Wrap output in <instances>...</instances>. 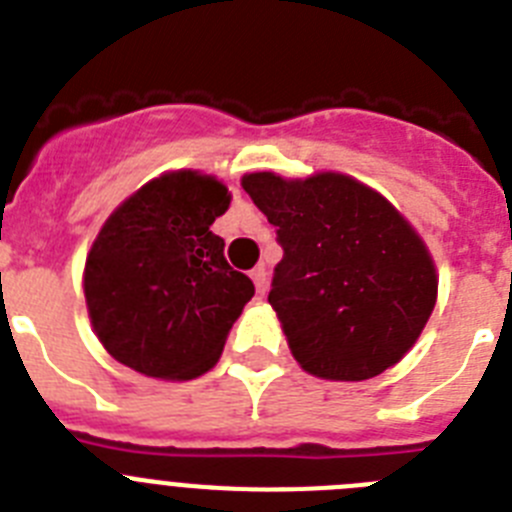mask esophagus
Instances as JSON below:
<instances>
[{
    "label": "esophagus",
    "instance_id": "1",
    "mask_svg": "<svg viewBox=\"0 0 512 512\" xmlns=\"http://www.w3.org/2000/svg\"><path fill=\"white\" fill-rule=\"evenodd\" d=\"M251 279H253V284H256V292L264 297V292H266V269L264 266H256V269L251 271Z\"/></svg>",
    "mask_w": 512,
    "mask_h": 512
}]
</instances>
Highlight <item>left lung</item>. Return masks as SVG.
<instances>
[{"label":"left lung","instance_id":"left-lung-1","mask_svg":"<svg viewBox=\"0 0 512 512\" xmlns=\"http://www.w3.org/2000/svg\"><path fill=\"white\" fill-rule=\"evenodd\" d=\"M243 189L284 259L269 305L307 374L361 382L408 354L438 297L433 256L400 210L341 171L284 179L256 171Z\"/></svg>","mask_w":512,"mask_h":512}]
</instances>
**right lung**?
Instances as JSON below:
<instances>
[{"instance_id":"obj_1","label":"right lung","mask_w":512,"mask_h":512,"mask_svg":"<svg viewBox=\"0 0 512 512\" xmlns=\"http://www.w3.org/2000/svg\"><path fill=\"white\" fill-rule=\"evenodd\" d=\"M230 207L217 176L166 171L115 207L84 264V297L107 354L135 372L187 382L217 364L253 282L210 230Z\"/></svg>"}]
</instances>
